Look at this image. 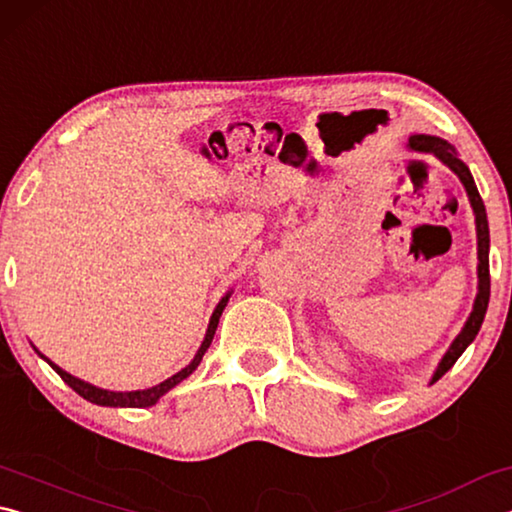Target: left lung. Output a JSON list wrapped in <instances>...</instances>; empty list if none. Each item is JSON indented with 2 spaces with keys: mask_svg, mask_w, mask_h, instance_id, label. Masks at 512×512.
<instances>
[{
  "mask_svg": "<svg viewBox=\"0 0 512 512\" xmlns=\"http://www.w3.org/2000/svg\"><path fill=\"white\" fill-rule=\"evenodd\" d=\"M409 146L411 151H418V153H431L436 155V158L445 164V167L452 169L458 180H461L467 198H470V205L474 210V219H476V253H479V293H476L474 298V307H472V314L467 318V323L463 325L461 334L456 336L449 345V350L445 352V357L440 359L436 372H433V377L429 384H436V381L445 375V372L454 366L456 359L461 357L465 352L467 345H470L476 334H479L481 323L485 318V311H488V300H490V230H488V214H485V205L479 196V189L474 185V178L470 169H467V164L458 158L456 149L449 142L440 140V137H433V135H411L409 137Z\"/></svg>",
  "mask_w": 512,
  "mask_h": 512,
  "instance_id": "obj_1",
  "label": "left lung"
}]
</instances>
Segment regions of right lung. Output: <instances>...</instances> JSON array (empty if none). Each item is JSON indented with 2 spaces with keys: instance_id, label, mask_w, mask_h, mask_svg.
<instances>
[{
  "instance_id": "add662e5",
  "label": "right lung",
  "mask_w": 512,
  "mask_h": 512,
  "mask_svg": "<svg viewBox=\"0 0 512 512\" xmlns=\"http://www.w3.org/2000/svg\"><path fill=\"white\" fill-rule=\"evenodd\" d=\"M230 293H232V291L225 293L219 305H216L214 314H212V318H210V325H207L205 339H203V343H201V348H198L196 357L192 359V363H189V366H185L180 372H176V375H173V377L164 379L162 384L153 386V388H144V391L117 393V391H106V388H97V386L88 384V381H83V379H79V377L69 375V372H65L63 368H58L54 361H49V359L45 357V354H40L36 348H33V350H36V352L40 354V357L45 359V361L49 363V366L58 372L60 379H63L65 384H67L69 388H72V391L79 393V395L83 397V400H88V402H92V404H99V406H121V409H144V406H153L155 402L160 400V397H162L164 393H169L173 386H178L180 381L187 379V377L192 375V372L198 368V363L203 361V354L207 352V348H210V343H212V339H214L216 325H219V318H221V314H223V309H225V305H228Z\"/></svg>"
}]
</instances>
